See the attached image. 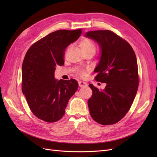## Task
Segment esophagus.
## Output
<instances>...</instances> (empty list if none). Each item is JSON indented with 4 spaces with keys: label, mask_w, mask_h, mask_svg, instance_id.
<instances>
[{
    "label": "esophagus",
    "mask_w": 157,
    "mask_h": 157,
    "mask_svg": "<svg viewBox=\"0 0 157 157\" xmlns=\"http://www.w3.org/2000/svg\"><path fill=\"white\" fill-rule=\"evenodd\" d=\"M78 85L80 87H84V86H87L88 84L86 82H85L84 81H79L78 82Z\"/></svg>",
    "instance_id": "1"
}]
</instances>
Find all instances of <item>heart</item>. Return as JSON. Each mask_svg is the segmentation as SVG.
Returning a JSON list of instances; mask_svg holds the SVG:
<instances>
[{
	"instance_id": "1",
	"label": "heart",
	"mask_w": 157,
	"mask_h": 157,
	"mask_svg": "<svg viewBox=\"0 0 157 157\" xmlns=\"http://www.w3.org/2000/svg\"><path fill=\"white\" fill-rule=\"evenodd\" d=\"M80 47L81 48L82 51L84 52H86L90 50H96V47L94 44V42L88 39H83L81 42H80ZM78 73L80 76H84L85 72L84 70H80L78 71Z\"/></svg>"
}]
</instances>
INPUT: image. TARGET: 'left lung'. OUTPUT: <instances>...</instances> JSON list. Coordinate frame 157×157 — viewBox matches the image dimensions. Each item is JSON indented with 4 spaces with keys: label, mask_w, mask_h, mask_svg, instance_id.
<instances>
[{
    "label": "left lung",
    "mask_w": 157,
    "mask_h": 157,
    "mask_svg": "<svg viewBox=\"0 0 157 157\" xmlns=\"http://www.w3.org/2000/svg\"><path fill=\"white\" fill-rule=\"evenodd\" d=\"M84 36L98 44L101 56L94 72L97 81L106 83L103 90L92 84L88 101L90 115L103 125L115 124L129 111L138 88L135 52L127 41L109 30L86 32Z\"/></svg>",
    "instance_id": "left-lung-1"
}]
</instances>
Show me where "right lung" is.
<instances>
[{
	"label": "right lung",
	"instance_id": "right-lung-1",
	"mask_svg": "<svg viewBox=\"0 0 157 157\" xmlns=\"http://www.w3.org/2000/svg\"><path fill=\"white\" fill-rule=\"evenodd\" d=\"M81 29L58 30L33 44L22 64V92L32 113L40 119L55 122L63 117L69 99L78 86L75 79L58 80L57 65L64 64L66 48L77 40Z\"/></svg>",
	"mask_w": 157,
	"mask_h": 157
}]
</instances>
